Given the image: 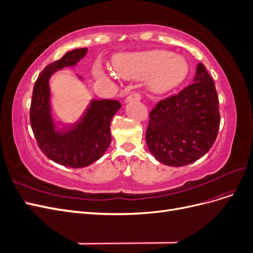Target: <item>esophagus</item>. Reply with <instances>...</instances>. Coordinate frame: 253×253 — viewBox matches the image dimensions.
<instances>
[{"mask_svg": "<svg viewBox=\"0 0 253 253\" xmlns=\"http://www.w3.org/2000/svg\"><path fill=\"white\" fill-rule=\"evenodd\" d=\"M141 99V95L140 93H138V91H135V93H132L129 96H127L126 100V101H134V100H140Z\"/></svg>", "mask_w": 253, "mask_h": 253, "instance_id": "obj_1", "label": "esophagus"}]
</instances>
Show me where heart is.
Listing matches in <instances>:
<instances>
[{
    "mask_svg": "<svg viewBox=\"0 0 253 253\" xmlns=\"http://www.w3.org/2000/svg\"><path fill=\"white\" fill-rule=\"evenodd\" d=\"M115 68L127 79H144L149 77L148 86L152 93L164 94L183 81L188 74L187 61L180 56L166 50H152L118 58ZM97 74L108 76L98 67Z\"/></svg>",
    "mask_w": 253,
    "mask_h": 253,
    "instance_id": "obj_1",
    "label": "heart"
}]
</instances>
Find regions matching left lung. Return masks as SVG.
Returning a JSON list of instances; mask_svg holds the SVG:
<instances>
[{"instance_id": "obj_1", "label": "left lung", "mask_w": 253, "mask_h": 253, "mask_svg": "<svg viewBox=\"0 0 253 253\" xmlns=\"http://www.w3.org/2000/svg\"><path fill=\"white\" fill-rule=\"evenodd\" d=\"M218 103L213 79L198 63L192 84L159 100L151 110L145 141L152 155L173 167L192 164L204 156L218 133Z\"/></svg>"}]
</instances>
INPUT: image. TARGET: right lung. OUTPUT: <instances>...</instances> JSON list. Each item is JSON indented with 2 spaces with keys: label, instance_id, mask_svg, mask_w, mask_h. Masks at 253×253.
Wrapping results in <instances>:
<instances>
[{
  "label": "right lung",
  "instance_id": "obj_1",
  "mask_svg": "<svg viewBox=\"0 0 253 253\" xmlns=\"http://www.w3.org/2000/svg\"><path fill=\"white\" fill-rule=\"evenodd\" d=\"M87 48L74 49L44 68L38 77L30 103V126L40 150L50 160L70 168H83L100 158L111 143V120L121 108L117 100H93L77 124L59 127L52 119L48 80L51 74L75 65Z\"/></svg>",
  "mask_w": 253,
  "mask_h": 253
}]
</instances>
